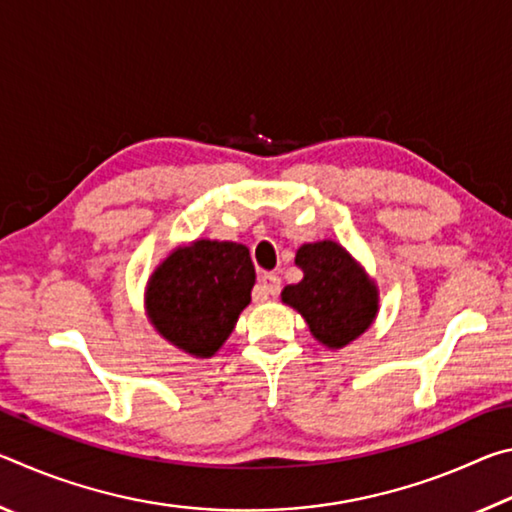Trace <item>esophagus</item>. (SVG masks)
<instances>
[{
  "label": "esophagus",
  "mask_w": 512,
  "mask_h": 512,
  "mask_svg": "<svg viewBox=\"0 0 512 512\" xmlns=\"http://www.w3.org/2000/svg\"><path fill=\"white\" fill-rule=\"evenodd\" d=\"M259 289H262L264 298L266 296H273L275 298L277 293L282 291V280L275 273H264L262 280H259Z\"/></svg>",
  "instance_id": "1"
}]
</instances>
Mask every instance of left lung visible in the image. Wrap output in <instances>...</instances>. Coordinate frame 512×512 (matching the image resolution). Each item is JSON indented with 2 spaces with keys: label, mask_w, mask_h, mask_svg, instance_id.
Listing matches in <instances>:
<instances>
[{
  "label": "left lung",
  "mask_w": 512,
  "mask_h": 512,
  "mask_svg": "<svg viewBox=\"0 0 512 512\" xmlns=\"http://www.w3.org/2000/svg\"><path fill=\"white\" fill-rule=\"evenodd\" d=\"M296 264L305 277L284 287L282 300L302 314L320 343L343 348L366 332L377 314V289L339 244H305Z\"/></svg>",
  "instance_id": "left-lung-1"
}]
</instances>
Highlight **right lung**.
Instances as JSON below:
<instances>
[{
	"instance_id": "right-lung-1",
	"label": "right lung",
	"mask_w": 512,
	"mask_h": 512,
	"mask_svg": "<svg viewBox=\"0 0 512 512\" xmlns=\"http://www.w3.org/2000/svg\"><path fill=\"white\" fill-rule=\"evenodd\" d=\"M255 266L246 246L194 241L158 266L146 289L151 323L194 357H212L250 302Z\"/></svg>"
}]
</instances>
